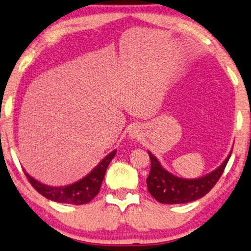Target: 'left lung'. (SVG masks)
<instances>
[{
  "label": "left lung",
  "mask_w": 251,
  "mask_h": 251,
  "mask_svg": "<svg viewBox=\"0 0 251 251\" xmlns=\"http://www.w3.org/2000/svg\"><path fill=\"white\" fill-rule=\"evenodd\" d=\"M148 154L151 158V171L147 177L148 191L162 204H185L204 197L217 184L230 157L229 154L217 170L201 178L183 179L168 173L153 154L149 151Z\"/></svg>",
  "instance_id": "left-lung-1"
}]
</instances>
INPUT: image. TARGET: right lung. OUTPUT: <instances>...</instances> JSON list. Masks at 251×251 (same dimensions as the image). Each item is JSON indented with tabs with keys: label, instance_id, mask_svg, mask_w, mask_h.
Segmentation results:
<instances>
[{
	"label": "right lung",
	"instance_id": "obj_1",
	"mask_svg": "<svg viewBox=\"0 0 251 251\" xmlns=\"http://www.w3.org/2000/svg\"><path fill=\"white\" fill-rule=\"evenodd\" d=\"M116 151H111L109 155L97 164V167L91 171L89 175L84 178L78 180V182L73 183L67 186H59V188H53V186L41 184L30 175L25 173V176L31 185L50 201L62 202V204H73V205H83L91 201L97 193L100 192V185H102L104 175H105L106 168L109 166L112 158L115 157Z\"/></svg>",
	"mask_w": 251,
	"mask_h": 251
}]
</instances>
